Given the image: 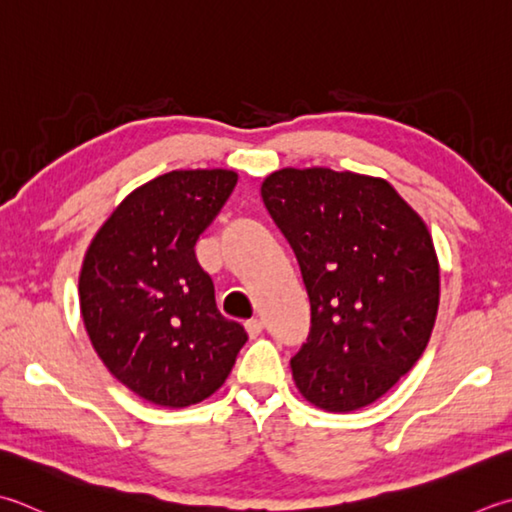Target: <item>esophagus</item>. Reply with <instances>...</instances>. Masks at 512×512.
Segmentation results:
<instances>
[{"label": "esophagus", "instance_id": "obj_1", "mask_svg": "<svg viewBox=\"0 0 512 512\" xmlns=\"http://www.w3.org/2000/svg\"><path fill=\"white\" fill-rule=\"evenodd\" d=\"M244 326H246V333H248L250 339L259 337V335H262V330H264V324L259 322V319H248V322H246Z\"/></svg>", "mask_w": 512, "mask_h": 512}]
</instances>
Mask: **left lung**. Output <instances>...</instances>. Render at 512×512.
<instances>
[{
  "instance_id": "8db88e82",
  "label": "left lung",
  "mask_w": 512,
  "mask_h": 512,
  "mask_svg": "<svg viewBox=\"0 0 512 512\" xmlns=\"http://www.w3.org/2000/svg\"><path fill=\"white\" fill-rule=\"evenodd\" d=\"M262 199L293 248L310 333L290 359L295 384L328 413L373 404L422 357L439 306L426 224L384 179L282 168Z\"/></svg>"
}]
</instances>
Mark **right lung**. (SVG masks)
<instances>
[{
	"label": "right lung",
	"instance_id": "add662e5",
	"mask_svg": "<svg viewBox=\"0 0 512 512\" xmlns=\"http://www.w3.org/2000/svg\"><path fill=\"white\" fill-rule=\"evenodd\" d=\"M233 170H173L130 193L99 228L79 275L90 342L146 402L184 408L226 382L246 344L215 306L195 242L233 193Z\"/></svg>",
	"mask_w": 512,
	"mask_h": 512
}]
</instances>
